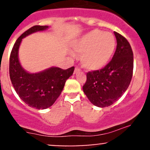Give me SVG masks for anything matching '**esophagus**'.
Segmentation results:
<instances>
[{"label":"esophagus","instance_id":"1","mask_svg":"<svg viewBox=\"0 0 150 150\" xmlns=\"http://www.w3.org/2000/svg\"><path fill=\"white\" fill-rule=\"evenodd\" d=\"M80 71H81V69H80L79 67H76L75 68V71H74V74L78 73V72H79Z\"/></svg>","mask_w":150,"mask_h":150}]
</instances>
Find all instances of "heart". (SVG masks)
I'll return each mask as SVG.
<instances>
[{"mask_svg": "<svg viewBox=\"0 0 150 150\" xmlns=\"http://www.w3.org/2000/svg\"><path fill=\"white\" fill-rule=\"evenodd\" d=\"M71 47L74 54H81V63L85 68L99 70L112 58L116 40L112 33L93 30L74 40Z\"/></svg>", "mask_w": 150, "mask_h": 150, "instance_id": "heart-1", "label": "heart"}]
</instances>
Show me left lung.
I'll return each instance as SVG.
<instances>
[{
	"mask_svg": "<svg viewBox=\"0 0 150 150\" xmlns=\"http://www.w3.org/2000/svg\"><path fill=\"white\" fill-rule=\"evenodd\" d=\"M117 48L112 59L100 70L87 73L83 86L85 94L93 105L106 107L118 100L128 89L134 69V54L128 40L114 32Z\"/></svg>",
	"mask_w": 150,
	"mask_h": 150,
	"instance_id": "obj_1",
	"label": "left lung"
}]
</instances>
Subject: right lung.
Returning a JSON list of instances; mask_svg holds the SVG:
<instances>
[{"label": "right lung", "mask_w": 150, "mask_h": 150, "mask_svg": "<svg viewBox=\"0 0 150 150\" xmlns=\"http://www.w3.org/2000/svg\"><path fill=\"white\" fill-rule=\"evenodd\" d=\"M48 29V26L36 25L25 32L13 45L9 60L11 81L16 93L25 103L38 110H44L54 104L75 69L74 67L67 69L51 67L40 72H30L21 64L19 49L22 39Z\"/></svg>", "instance_id": "1"}]
</instances>
